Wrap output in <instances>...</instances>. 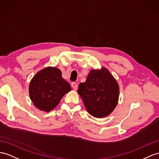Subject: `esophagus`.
I'll list each match as a JSON object with an SVG mask.
<instances>
[{
  "label": "esophagus",
  "instance_id": "esophagus-1",
  "mask_svg": "<svg viewBox=\"0 0 159 159\" xmlns=\"http://www.w3.org/2000/svg\"><path fill=\"white\" fill-rule=\"evenodd\" d=\"M71 87L74 89V90H77V84L75 82H72L71 83Z\"/></svg>",
  "mask_w": 159,
  "mask_h": 159
}]
</instances>
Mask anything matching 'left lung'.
Returning <instances> with one entry per match:
<instances>
[{"instance_id":"obj_1","label":"left lung","mask_w":159,"mask_h":159,"mask_svg":"<svg viewBox=\"0 0 159 159\" xmlns=\"http://www.w3.org/2000/svg\"><path fill=\"white\" fill-rule=\"evenodd\" d=\"M78 94L88 112L96 118L111 114L117 104L119 88L106 68L90 71L86 81L79 85Z\"/></svg>"}]
</instances>
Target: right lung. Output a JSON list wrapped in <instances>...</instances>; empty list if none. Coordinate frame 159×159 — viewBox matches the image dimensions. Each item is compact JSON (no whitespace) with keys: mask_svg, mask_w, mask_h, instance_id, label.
Wrapping results in <instances>:
<instances>
[{"mask_svg":"<svg viewBox=\"0 0 159 159\" xmlns=\"http://www.w3.org/2000/svg\"><path fill=\"white\" fill-rule=\"evenodd\" d=\"M71 90L70 85L62 77L61 71L47 67L37 73L30 84V96L38 109L49 112L59 103L63 96Z\"/></svg>","mask_w":159,"mask_h":159,"instance_id":"obj_1","label":"right lung"}]
</instances>
